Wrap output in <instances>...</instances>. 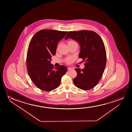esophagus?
<instances>
[{
  "label": "esophagus",
  "mask_w": 132,
  "mask_h": 132,
  "mask_svg": "<svg viewBox=\"0 0 132 132\" xmlns=\"http://www.w3.org/2000/svg\"><path fill=\"white\" fill-rule=\"evenodd\" d=\"M72 70V68H69V67L68 68V70Z\"/></svg>",
  "instance_id": "obj_1"
}]
</instances>
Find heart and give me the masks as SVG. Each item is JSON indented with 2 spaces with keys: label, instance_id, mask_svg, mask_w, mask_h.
Instances as JSON below:
<instances>
[{
  "label": "heart",
  "instance_id": "1",
  "mask_svg": "<svg viewBox=\"0 0 132 132\" xmlns=\"http://www.w3.org/2000/svg\"><path fill=\"white\" fill-rule=\"evenodd\" d=\"M76 43L75 41H73V40H71L68 42V43ZM73 60V59L72 57H69L68 58L66 59V63H70L72 62V61Z\"/></svg>",
  "mask_w": 132,
  "mask_h": 132
}]
</instances>
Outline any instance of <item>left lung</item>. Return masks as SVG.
<instances>
[{
	"label": "left lung",
	"instance_id": "8db88e82",
	"mask_svg": "<svg viewBox=\"0 0 132 132\" xmlns=\"http://www.w3.org/2000/svg\"><path fill=\"white\" fill-rule=\"evenodd\" d=\"M71 38L79 43V57L85 61V68H76L77 77L73 81L76 87L83 90L91 89L102 77L106 65V55L104 44L99 35L94 31H70L65 39Z\"/></svg>",
	"mask_w": 132,
	"mask_h": 132
}]
</instances>
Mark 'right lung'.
<instances>
[{"label":"right lung","instance_id":"right-lung-1","mask_svg":"<svg viewBox=\"0 0 132 132\" xmlns=\"http://www.w3.org/2000/svg\"><path fill=\"white\" fill-rule=\"evenodd\" d=\"M67 32L42 29L34 34L29 43L26 58L28 73L34 85L43 90L50 91L58 87L67 72L66 66L54 67L51 61L58 43Z\"/></svg>","mask_w":132,"mask_h":132}]
</instances>
